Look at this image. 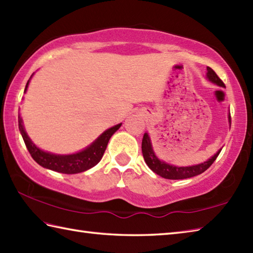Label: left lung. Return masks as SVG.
<instances>
[{
  "mask_svg": "<svg viewBox=\"0 0 253 253\" xmlns=\"http://www.w3.org/2000/svg\"><path fill=\"white\" fill-rule=\"evenodd\" d=\"M206 76H208L209 81L212 82V83L225 87L224 82L221 81L218 75L215 73V72L209 68L208 66V73H206ZM230 115H229V122H230ZM221 149L215 154V155L210 158L208 162H204L202 164L195 165V166H190V167H176L172 166V165H169L164 163L156 157L155 154H154V151L152 148V144L151 141H149L148 134L145 133L143 136L142 140V153H143V157L144 161L147 164V166L151 168L154 172L159 174V176L166 179H171V180H178V179H187V178H191L194 176H198V174L204 172L206 169H209L211 167L215 159L217 158L219 155Z\"/></svg>",
  "mask_w": 253,
  "mask_h": 253,
  "instance_id": "left-lung-1",
  "label": "left lung"
}]
</instances>
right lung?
<instances>
[{
  "mask_svg": "<svg viewBox=\"0 0 253 253\" xmlns=\"http://www.w3.org/2000/svg\"><path fill=\"white\" fill-rule=\"evenodd\" d=\"M28 84L29 81L27 82V84H26L25 91L27 89ZM120 126L121 123L120 125L108 128V130L102 133L91 145H89L88 147L85 148L84 151H82L80 153L72 154V155H55V154L41 151V149H39L32 141H30V138L28 137L27 133L25 132V128L23 126L22 118L18 117L19 131L22 133L25 145L27 147L30 155L34 158V161L44 168L68 174L83 172L85 170L94 167L95 165L99 163L102 155H104L108 142H109L112 134Z\"/></svg>",
  "mask_w": 253,
  "mask_h": 253,
  "instance_id": "add662e5",
  "label": "right lung"
}]
</instances>
